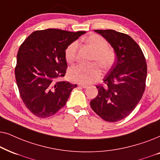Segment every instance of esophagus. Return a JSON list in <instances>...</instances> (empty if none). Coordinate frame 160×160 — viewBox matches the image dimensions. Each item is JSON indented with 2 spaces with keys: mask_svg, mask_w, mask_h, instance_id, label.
I'll return each instance as SVG.
<instances>
[{
  "mask_svg": "<svg viewBox=\"0 0 160 160\" xmlns=\"http://www.w3.org/2000/svg\"><path fill=\"white\" fill-rule=\"evenodd\" d=\"M78 86H80V87H82V88H87V87L88 86V85H86V84H82V83H79Z\"/></svg>",
  "mask_w": 160,
  "mask_h": 160,
  "instance_id": "obj_1",
  "label": "esophagus"
}]
</instances>
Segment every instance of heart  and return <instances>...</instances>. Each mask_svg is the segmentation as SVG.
Here are the masks:
<instances>
[{
    "mask_svg": "<svg viewBox=\"0 0 160 160\" xmlns=\"http://www.w3.org/2000/svg\"><path fill=\"white\" fill-rule=\"evenodd\" d=\"M85 42L93 50L91 61H97L104 69H109L116 61V52L108 46L106 39L97 34H92L85 39ZM78 43L74 41L65 50V58L67 62L72 63L76 58ZM102 72L97 63L90 64L80 63L72 67L69 71V77L72 81L88 84L97 80L101 77Z\"/></svg>",
    "mask_w": 160,
    "mask_h": 160,
    "instance_id": "heart-1",
    "label": "heart"
}]
</instances>
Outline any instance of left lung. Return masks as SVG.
I'll return each mask as SVG.
<instances>
[{
  "label": "left lung",
  "instance_id": "obj_1",
  "mask_svg": "<svg viewBox=\"0 0 160 160\" xmlns=\"http://www.w3.org/2000/svg\"><path fill=\"white\" fill-rule=\"evenodd\" d=\"M110 44L116 61L97 86L98 94L90 102L92 110L106 121L116 122L128 116L143 94L147 64L139 45L127 34L114 30H94Z\"/></svg>",
  "mask_w": 160,
  "mask_h": 160
}]
</instances>
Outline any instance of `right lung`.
Masks as SVG:
<instances>
[{
    "label": "right lung",
    "mask_w": 160,
    "mask_h": 160,
    "mask_svg": "<svg viewBox=\"0 0 160 160\" xmlns=\"http://www.w3.org/2000/svg\"><path fill=\"white\" fill-rule=\"evenodd\" d=\"M86 31L49 28L26 38L17 55L15 78L21 99L36 116L47 118L66 105L77 85L59 81L67 63L65 50Z\"/></svg>",
    "instance_id": "obj_1"
}]
</instances>
